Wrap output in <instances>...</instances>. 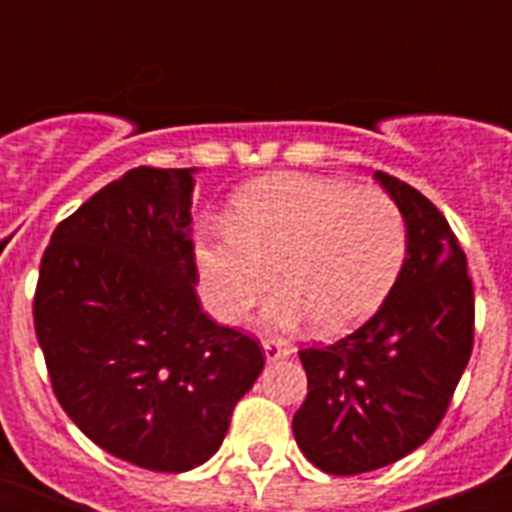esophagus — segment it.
Segmentation results:
<instances>
[{
    "label": "esophagus",
    "mask_w": 512,
    "mask_h": 512,
    "mask_svg": "<svg viewBox=\"0 0 512 512\" xmlns=\"http://www.w3.org/2000/svg\"><path fill=\"white\" fill-rule=\"evenodd\" d=\"M264 356L266 361H279V359H287V356H292V343L289 341H282V338H264Z\"/></svg>",
    "instance_id": "34e87169"
}]
</instances>
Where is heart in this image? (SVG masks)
<instances>
[{
	"mask_svg": "<svg viewBox=\"0 0 512 512\" xmlns=\"http://www.w3.org/2000/svg\"><path fill=\"white\" fill-rule=\"evenodd\" d=\"M408 253L405 215L382 189L328 176L279 174L235 194L230 228L197 241L202 295L225 323L241 320L282 284L266 307L277 328L312 318L336 336L364 323L390 295Z\"/></svg>",
	"mask_w": 512,
	"mask_h": 512,
	"instance_id": "heart-1",
	"label": "heart"
}]
</instances>
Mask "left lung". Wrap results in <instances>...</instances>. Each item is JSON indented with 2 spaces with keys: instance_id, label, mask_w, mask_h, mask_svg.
<instances>
[{
  "instance_id": "left-lung-1",
  "label": "left lung",
  "mask_w": 512,
  "mask_h": 512,
  "mask_svg": "<svg viewBox=\"0 0 512 512\" xmlns=\"http://www.w3.org/2000/svg\"><path fill=\"white\" fill-rule=\"evenodd\" d=\"M408 225V259L372 318L330 346L300 351L307 397L292 418L302 454L328 474L382 469L443 420L474 343L467 256L428 197L374 171Z\"/></svg>"
}]
</instances>
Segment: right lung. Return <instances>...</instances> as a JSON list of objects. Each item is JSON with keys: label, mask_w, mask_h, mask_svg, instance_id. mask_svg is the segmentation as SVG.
<instances>
[{"label": "right lung", "mask_w": 512, "mask_h": 512, "mask_svg": "<svg viewBox=\"0 0 512 512\" xmlns=\"http://www.w3.org/2000/svg\"><path fill=\"white\" fill-rule=\"evenodd\" d=\"M192 174L138 166L99 189L53 230L33 300L61 408L151 472L205 464L266 359L197 300Z\"/></svg>", "instance_id": "obj_1"}]
</instances>
